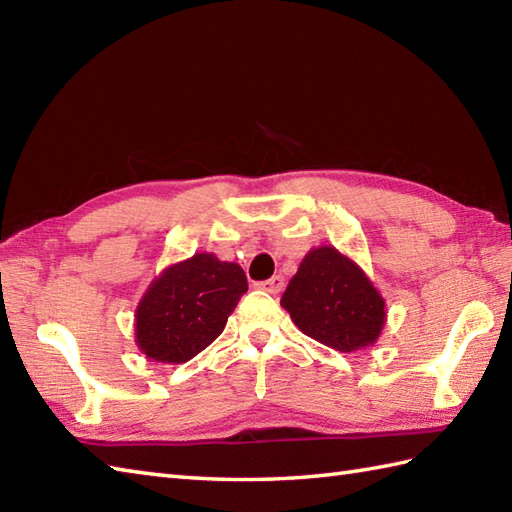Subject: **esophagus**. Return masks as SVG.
<instances>
[{
	"label": "esophagus",
	"mask_w": 512,
	"mask_h": 512,
	"mask_svg": "<svg viewBox=\"0 0 512 512\" xmlns=\"http://www.w3.org/2000/svg\"><path fill=\"white\" fill-rule=\"evenodd\" d=\"M257 288L270 292V295H279V292L284 290V277H281V275H273V277L266 279V281H259Z\"/></svg>",
	"instance_id": "34e87169"
}]
</instances>
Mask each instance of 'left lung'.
Masks as SVG:
<instances>
[{"instance_id":"1","label":"left lung","mask_w":512,"mask_h":512,"mask_svg":"<svg viewBox=\"0 0 512 512\" xmlns=\"http://www.w3.org/2000/svg\"><path fill=\"white\" fill-rule=\"evenodd\" d=\"M297 328L336 352L374 345L385 328V299L354 259L334 246L308 250L281 297Z\"/></svg>"}]
</instances>
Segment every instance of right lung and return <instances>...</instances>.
Masks as SVG:
<instances>
[{"label":"right lung","mask_w":512,"mask_h":512,"mask_svg":"<svg viewBox=\"0 0 512 512\" xmlns=\"http://www.w3.org/2000/svg\"><path fill=\"white\" fill-rule=\"evenodd\" d=\"M244 270L213 253H195L167 266L136 308V345L149 361L187 363L222 334L239 297Z\"/></svg>","instance_id":"1"}]
</instances>
